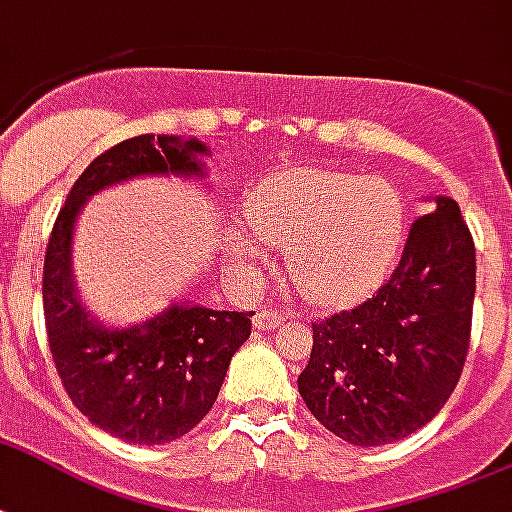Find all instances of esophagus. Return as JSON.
I'll list each match as a JSON object with an SVG mask.
<instances>
[{"instance_id":"obj_1","label":"esophagus","mask_w":512,"mask_h":512,"mask_svg":"<svg viewBox=\"0 0 512 512\" xmlns=\"http://www.w3.org/2000/svg\"><path fill=\"white\" fill-rule=\"evenodd\" d=\"M282 320H285V314L274 312V309H266V312H257L252 323H255V328H260V331H271L276 325H282Z\"/></svg>"}]
</instances>
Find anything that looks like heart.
<instances>
[{
	"mask_svg": "<svg viewBox=\"0 0 512 512\" xmlns=\"http://www.w3.org/2000/svg\"><path fill=\"white\" fill-rule=\"evenodd\" d=\"M244 222L260 241L285 249L287 271L314 304H352L380 285L396 255L404 206L385 181L333 170H290L257 184L244 200ZM241 266L257 249L230 238Z\"/></svg>",
	"mask_w": 512,
	"mask_h": 512,
	"instance_id": "b5f03b06",
	"label": "heart"
}]
</instances>
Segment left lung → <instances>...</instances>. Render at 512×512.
Wrapping results in <instances>:
<instances>
[{"label":"left lung","mask_w":512,"mask_h":512,"mask_svg":"<svg viewBox=\"0 0 512 512\" xmlns=\"http://www.w3.org/2000/svg\"><path fill=\"white\" fill-rule=\"evenodd\" d=\"M475 304V241L456 200L412 222L372 298L312 323L298 377L306 407L350 445L410 437L437 415L464 369Z\"/></svg>","instance_id":"8db88e82"}]
</instances>
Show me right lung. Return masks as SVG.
I'll return each instance as SVG.
<instances>
[{"label":"right lung","instance_id":"add662e5","mask_svg":"<svg viewBox=\"0 0 512 512\" xmlns=\"http://www.w3.org/2000/svg\"><path fill=\"white\" fill-rule=\"evenodd\" d=\"M200 154V140L173 135H138L102 151L70 189L45 249V331L59 380L97 429L132 445H165L206 418L255 312L173 304L143 325L94 323L70 274L73 225L86 198L132 176H203Z\"/></svg>","mask_w":512,"mask_h":512}]
</instances>
